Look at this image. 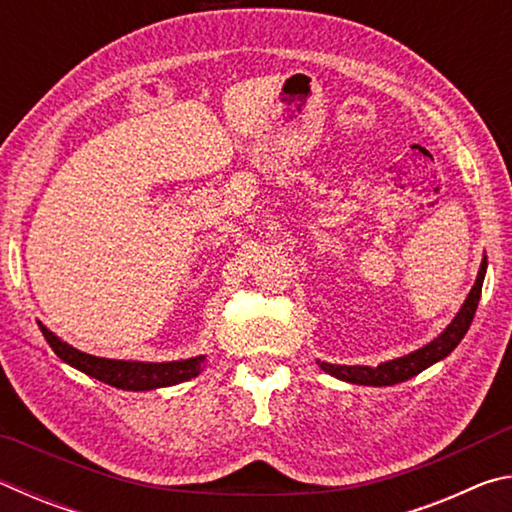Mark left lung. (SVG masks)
Masks as SVG:
<instances>
[{"label":"left lung","mask_w":512,"mask_h":512,"mask_svg":"<svg viewBox=\"0 0 512 512\" xmlns=\"http://www.w3.org/2000/svg\"><path fill=\"white\" fill-rule=\"evenodd\" d=\"M485 268H488V259L483 257L481 271H479V277H476L470 296H467V300L463 302V307L456 314V318L452 320V325H449L436 341H431L429 345H424V348L406 354V357L379 363L377 368H370V366H332V363H323V361H320V368L329 372V375L336 377V379L350 381V384L393 386V384H400V381L415 377L418 372L433 366L436 361L445 359L447 354L452 352L458 343H461V339L467 334V329H470V325H472L476 307H479Z\"/></svg>","instance_id":"left-lung-1"}]
</instances>
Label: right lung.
I'll return each mask as SVG.
<instances>
[{"label":"right lung","mask_w":512,"mask_h":512,"mask_svg":"<svg viewBox=\"0 0 512 512\" xmlns=\"http://www.w3.org/2000/svg\"><path fill=\"white\" fill-rule=\"evenodd\" d=\"M47 343L51 345L60 359L69 366L79 368L85 375H90L99 381L115 388H124V391H153V388L173 386L180 381H187L196 377L205 366V357H194L185 361H171V363H140V361H115V359H101L92 357V354L79 352L72 345H67L51 334L47 327H42Z\"/></svg>","instance_id":"1"}]
</instances>
